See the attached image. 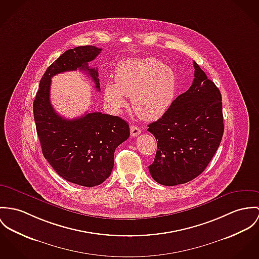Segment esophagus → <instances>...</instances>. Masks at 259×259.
<instances>
[{"label": "esophagus", "mask_w": 259, "mask_h": 259, "mask_svg": "<svg viewBox=\"0 0 259 259\" xmlns=\"http://www.w3.org/2000/svg\"><path fill=\"white\" fill-rule=\"evenodd\" d=\"M141 130L140 127L136 126V125H131V135L132 137H138L139 135H141Z\"/></svg>", "instance_id": "esophagus-1"}]
</instances>
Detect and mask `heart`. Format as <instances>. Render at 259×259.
I'll list each match as a JSON object with an SVG mask.
<instances>
[{
    "mask_svg": "<svg viewBox=\"0 0 259 259\" xmlns=\"http://www.w3.org/2000/svg\"><path fill=\"white\" fill-rule=\"evenodd\" d=\"M176 87L174 72L155 58L128 59L116 70V84L107 83L105 101L116 112L126 106L123 96L132 97L139 117L154 119L164 114L172 103Z\"/></svg>",
    "mask_w": 259,
    "mask_h": 259,
    "instance_id": "1",
    "label": "heart"
}]
</instances>
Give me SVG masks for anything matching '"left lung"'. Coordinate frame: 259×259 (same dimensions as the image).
<instances>
[{
  "mask_svg": "<svg viewBox=\"0 0 259 259\" xmlns=\"http://www.w3.org/2000/svg\"><path fill=\"white\" fill-rule=\"evenodd\" d=\"M194 80L164 115L148 124L157 151L148 166L151 177L164 186L184 184L210 163L224 134L222 95L194 61Z\"/></svg>",
  "mask_w": 259,
  "mask_h": 259,
  "instance_id": "left-lung-1",
  "label": "left lung"
}]
</instances>
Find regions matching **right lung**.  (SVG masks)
<instances>
[{"instance_id": "right-lung-1", "label": "right lung", "mask_w": 259, "mask_h": 259, "mask_svg": "<svg viewBox=\"0 0 259 259\" xmlns=\"http://www.w3.org/2000/svg\"><path fill=\"white\" fill-rule=\"evenodd\" d=\"M101 48L78 47L61 54L45 72L33 101L36 133L45 158L56 173L71 183L94 187L112 173L114 153L130 137L128 123L116 116L86 113L73 119L59 116L50 103L51 78L66 71H87L100 91L98 69L88 63Z\"/></svg>"}]
</instances>
